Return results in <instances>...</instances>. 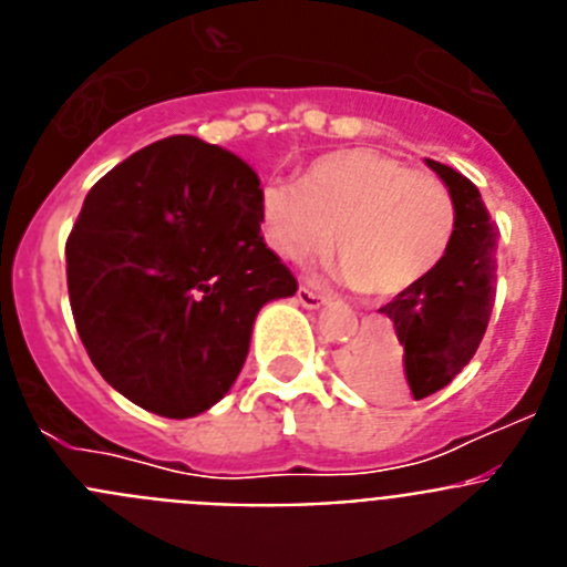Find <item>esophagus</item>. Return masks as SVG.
<instances>
[{
    "mask_svg": "<svg viewBox=\"0 0 567 567\" xmlns=\"http://www.w3.org/2000/svg\"><path fill=\"white\" fill-rule=\"evenodd\" d=\"M298 303H300V307H307V309H320L323 303H327V298H323V295H318V292H312V289L300 287L298 289Z\"/></svg>",
    "mask_w": 567,
    "mask_h": 567,
    "instance_id": "esophagus-1",
    "label": "esophagus"
}]
</instances>
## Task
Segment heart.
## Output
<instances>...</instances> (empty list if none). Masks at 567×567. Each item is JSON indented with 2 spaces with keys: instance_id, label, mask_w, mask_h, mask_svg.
Returning <instances> with one entry per match:
<instances>
[{
  "instance_id": "b5f03b06",
  "label": "heart",
  "mask_w": 567,
  "mask_h": 567,
  "mask_svg": "<svg viewBox=\"0 0 567 567\" xmlns=\"http://www.w3.org/2000/svg\"><path fill=\"white\" fill-rule=\"evenodd\" d=\"M454 224V198L437 175L369 147L323 155L300 184L272 182L260 195V229L280 258H312L334 229L340 252L329 272L374 295H398L432 272Z\"/></svg>"
}]
</instances>
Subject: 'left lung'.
<instances>
[{
	"instance_id": "obj_1",
	"label": "left lung",
	"mask_w": 567,
	"mask_h": 567,
	"mask_svg": "<svg viewBox=\"0 0 567 567\" xmlns=\"http://www.w3.org/2000/svg\"><path fill=\"white\" fill-rule=\"evenodd\" d=\"M425 164L454 198L452 244L432 272L380 309L394 323V338L372 334L340 360L349 380L385 398L412 392L414 400H423L452 383L477 352L494 309L497 224L465 175L432 158Z\"/></svg>"
}]
</instances>
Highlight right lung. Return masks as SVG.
Here are the masks:
<instances>
[{
    "label": "right lung",
    "mask_w": 567,
    "mask_h": 567,
    "mask_svg": "<svg viewBox=\"0 0 567 567\" xmlns=\"http://www.w3.org/2000/svg\"><path fill=\"white\" fill-rule=\"evenodd\" d=\"M258 175L169 135L93 184L68 235L76 332L115 392L169 420L207 412L247 360L255 315L298 292L260 235Z\"/></svg>",
    "instance_id": "right-lung-1"
}]
</instances>
